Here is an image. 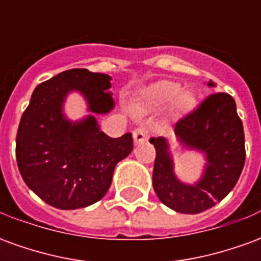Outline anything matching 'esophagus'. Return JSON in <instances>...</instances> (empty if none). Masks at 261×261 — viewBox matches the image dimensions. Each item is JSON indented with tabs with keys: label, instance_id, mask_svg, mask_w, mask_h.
<instances>
[{
	"label": "esophagus",
	"instance_id": "esophagus-1",
	"mask_svg": "<svg viewBox=\"0 0 261 261\" xmlns=\"http://www.w3.org/2000/svg\"><path fill=\"white\" fill-rule=\"evenodd\" d=\"M134 142L136 145H140V144H144V142L148 141V137H149V130L147 127H138L134 130Z\"/></svg>",
	"mask_w": 261,
	"mask_h": 261
}]
</instances>
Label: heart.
Here are the masks:
<instances>
[{
  "mask_svg": "<svg viewBox=\"0 0 261 261\" xmlns=\"http://www.w3.org/2000/svg\"><path fill=\"white\" fill-rule=\"evenodd\" d=\"M148 100L153 106H166L172 103L176 113H189L196 108V96L192 92L181 91V85L173 81H159L148 89Z\"/></svg>",
  "mask_w": 261,
  "mask_h": 261,
  "instance_id": "obj_1",
  "label": "heart"
}]
</instances>
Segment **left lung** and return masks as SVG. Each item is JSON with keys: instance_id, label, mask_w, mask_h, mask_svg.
I'll return each instance as SVG.
<instances>
[{"instance_id": "obj_1", "label": "left lung", "mask_w": 261, "mask_h": 261, "mask_svg": "<svg viewBox=\"0 0 261 261\" xmlns=\"http://www.w3.org/2000/svg\"><path fill=\"white\" fill-rule=\"evenodd\" d=\"M207 85L214 88L215 84L210 81ZM173 131L183 149L204 155L201 177L194 183L181 181L175 173L169 142L165 137H156L149 140L156 151L153 190L176 213H202L229 194L245 165V134L233 97L211 93L193 113L177 121Z\"/></svg>"}]
</instances>
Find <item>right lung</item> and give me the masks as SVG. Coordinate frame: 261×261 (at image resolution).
I'll list each match as a JSON object with an SVG mask.
<instances>
[{
  "instance_id": "1",
  "label": "right lung",
  "mask_w": 261,
  "mask_h": 261,
  "mask_svg": "<svg viewBox=\"0 0 261 261\" xmlns=\"http://www.w3.org/2000/svg\"><path fill=\"white\" fill-rule=\"evenodd\" d=\"M112 76L74 68L36 86L16 134V162L32 192L59 210H76L99 201L112 185L116 165L133 151V137L106 136L96 114L114 109ZM78 91L91 113L72 122L65 99Z\"/></svg>"
}]
</instances>
